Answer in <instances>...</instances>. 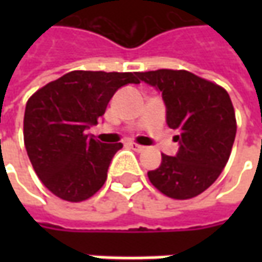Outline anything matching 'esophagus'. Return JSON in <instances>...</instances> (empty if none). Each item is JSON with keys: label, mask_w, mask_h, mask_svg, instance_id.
Segmentation results:
<instances>
[{"label": "esophagus", "mask_w": 262, "mask_h": 262, "mask_svg": "<svg viewBox=\"0 0 262 262\" xmlns=\"http://www.w3.org/2000/svg\"><path fill=\"white\" fill-rule=\"evenodd\" d=\"M129 147L133 148V150H136V151H144V146H140V144H137V143H129Z\"/></svg>", "instance_id": "34e87169"}]
</instances>
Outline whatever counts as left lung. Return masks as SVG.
<instances>
[{
    "label": "left lung",
    "mask_w": 262,
    "mask_h": 262,
    "mask_svg": "<svg viewBox=\"0 0 262 262\" xmlns=\"http://www.w3.org/2000/svg\"><path fill=\"white\" fill-rule=\"evenodd\" d=\"M138 77L162 92L167 125L179 131L178 155H162L160 166L147 172L150 182L173 200L200 195L220 176L235 141L236 116L229 93L185 70L162 68Z\"/></svg>",
    "instance_id": "1"
}]
</instances>
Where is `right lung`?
<instances>
[{
	"mask_svg": "<svg viewBox=\"0 0 262 262\" xmlns=\"http://www.w3.org/2000/svg\"><path fill=\"white\" fill-rule=\"evenodd\" d=\"M137 73H67L40 87L26 103L23 137L30 163L58 198L80 203L103 186L121 143L105 144L86 134L119 87L138 84Z\"/></svg>",
	"mask_w": 262,
	"mask_h": 262,
	"instance_id": "right-lung-1",
	"label": "right lung"
}]
</instances>
